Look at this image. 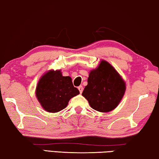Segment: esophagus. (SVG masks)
Here are the masks:
<instances>
[{
    "label": "esophagus",
    "mask_w": 159,
    "mask_h": 159,
    "mask_svg": "<svg viewBox=\"0 0 159 159\" xmlns=\"http://www.w3.org/2000/svg\"><path fill=\"white\" fill-rule=\"evenodd\" d=\"M78 89H79V91H80V93H81L82 92H83V90H84V88H83V86H80L79 88H78Z\"/></svg>",
    "instance_id": "obj_1"
}]
</instances>
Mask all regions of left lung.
<instances>
[{
  "label": "left lung",
  "instance_id": "1",
  "mask_svg": "<svg viewBox=\"0 0 159 159\" xmlns=\"http://www.w3.org/2000/svg\"><path fill=\"white\" fill-rule=\"evenodd\" d=\"M125 89V82L117 70L107 61L101 60L98 67L90 71L82 96L94 110L108 113L117 107Z\"/></svg>",
  "mask_w": 159,
  "mask_h": 159
}]
</instances>
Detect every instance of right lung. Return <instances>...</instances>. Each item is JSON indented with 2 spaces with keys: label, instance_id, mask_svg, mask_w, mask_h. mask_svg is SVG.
I'll list each match as a JSON object with an SVG mask.
<instances>
[{
  "label": "right lung",
  "instance_id": "right-lung-1",
  "mask_svg": "<svg viewBox=\"0 0 159 159\" xmlns=\"http://www.w3.org/2000/svg\"><path fill=\"white\" fill-rule=\"evenodd\" d=\"M80 92L73 86L70 76H63L61 70H49L39 79L35 96L42 108L49 113L64 109L70 99Z\"/></svg>",
  "mask_w": 159,
  "mask_h": 159
}]
</instances>
